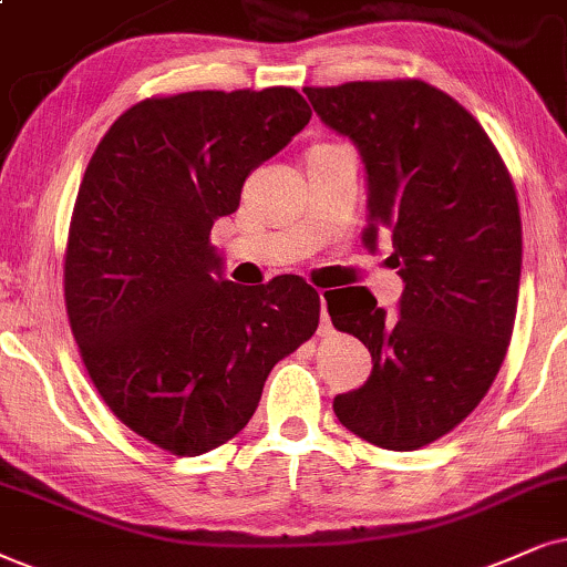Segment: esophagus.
Listing matches in <instances>:
<instances>
[{"label":"esophagus","mask_w":567,"mask_h":567,"mask_svg":"<svg viewBox=\"0 0 567 567\" xmlns=\"http://www.w3.org/2000/svg\"><path fill=\"white\" fill-rule=\"evenodd\" d=\"M319 300H321V324H319V334L327 337L329 332H332V321H329V313H327L324 292H319Z\"/></svg>","instance_id":"esophagus-1"}]
</instances>
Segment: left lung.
I'll use <instances>...</instances> for the list:
<instances>
[{
    "label": "left lung",
    "instance_id": "1",
    "mask_svg": "<svg viewBox=\"0 0 567 567\" xmlns=\"http://www.w3.org/2000/svg\"><path fill=\"white\" fill-rule=\"evenodd\" d=\"M321 123L367 164L363 246L392 238L398 319L367 288L327 296L332 324L371 353V377L334 415L384 450H419L461 424L503 367L520 285V209L489 135L424 81L303 89Z\"/></svg>",
    "mask_w": 567,
    "mask_h": 567
}]
</instances>
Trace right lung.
Listing matches in <instances>:
<instances>
[{
	"instance_id": "add662e5",
	"label": "right lung",
	"mask_w": 567,
	"mask_h": 567,
	"mask_svg": "<svg viewBox=\"0 0 567 567\" xmlns=\"http://www.w3.org/2000/svg\"><path fill=\"white\" fill-rule=\"evenodd\" d=\"M311 120L296 89L154 96L114 120L78 188L64 306L89 377L127 429L172 455L243 432L277 361L317 332L298 275L221 277L212 225Z\"/></svg>"
}]
</instances>
